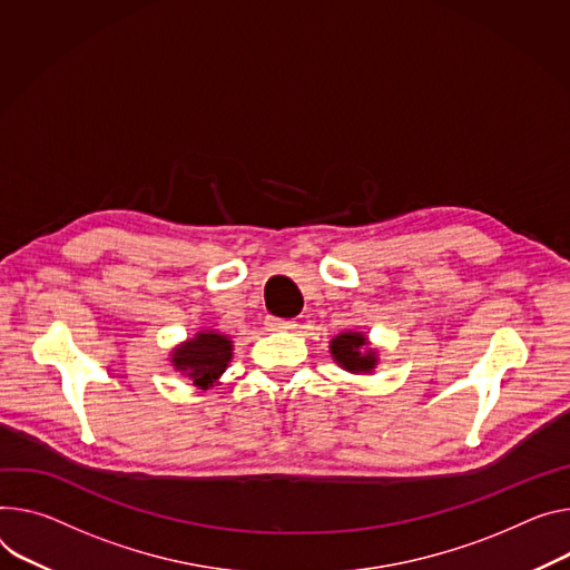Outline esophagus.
Returning a JSON list of instances; mask_svg holds the SVG:
<instances>
[{
  "instance_id": "obj_1",
  "label": "esophagus",
  "mask_w": 570,
  "mask_h": 570,
  "mask_svg": "<svg viewBox=\"0 0 570 570\" xmlns=\"http://www.w3.org/2000/svg\"><path fill=\"white\" fill-rule=\"evenodd\" d=\"M266 327H268L271 332H286V330H293L295 323H293V321H284V318L268 316V318H266Z\"/></svg>"
}]
</instances>
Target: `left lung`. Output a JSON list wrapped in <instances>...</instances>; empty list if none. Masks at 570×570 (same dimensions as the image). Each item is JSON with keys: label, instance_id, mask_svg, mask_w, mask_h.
<instances>
[{"label": "left lung", "instance_id": "8db88e82", "mask_svg": "<svg viewBox=\"0 0 570 570\" xmlns=\"http://www.w3.org/2000/svg\"><path fill=\"white\" fill-rule=\"evenodd\" d=\"M330 352L347 373H373L377 366V352L368 347V338L361 332H341L332 338Z\"/></svg>", "mask_w": 570, "mask_h": 570}]
</instances>
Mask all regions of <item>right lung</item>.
Instances as JSON below:
<instances>
[{"mask_svg": "<svg viewBox=\"0 0 570 570\" xmlns=\"http://www.w3.org/2000/svg\"><path fill=\"white\" fill-rule=\"evenodd\" d=\"M234 345L227 334L220 332H197L193 338L177 345L170 354L175 371L193 380L195 386L209 389L218 382L232 361Z\"/></svg>", "mask_w": 570, "mask_h": 570, "instance_id": "obj_1", "label": "right lung"}]
</instances>
